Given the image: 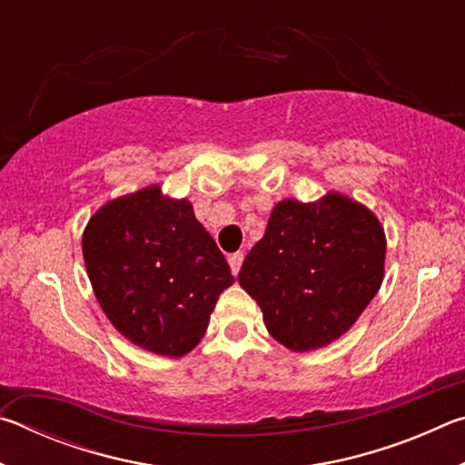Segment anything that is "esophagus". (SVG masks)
Here are the masks:
<instances>
[{
    "mask_svg": "<svg viewBox=\"0 0 465 465\" xmlns=\"http://www.w3.org/2000/svg\"><path fill=\"white\" fill-rule=\"evenodd\" d=\"M227 262H230V266H232V272L238 274L240 269H242V262H243V254H242V252H235V254L227 258Z\"/></svg>",
    "mask_w": 465,
    "mask_h": 465,
    "instance_id": "esophagus-1",
    "label": "esophagus"
}]
</instances>
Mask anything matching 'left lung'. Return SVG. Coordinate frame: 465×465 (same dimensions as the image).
Instances as JSON below:
<instances>
[{"label":"left lung","mask_w":465,"mask_h":465,"mask_svg":"<svg viewBox=\"0 0 465 465\" xmlns=\"http://www.w3.org/2000/svg\"><path fill=\"white\" fill-rule=\"evenodd\" d=\"M385 233L363 204L328 193L281 201L238 274L266 330L291 351L320 349L355 324L383 281Z\"/></svg>","instance_id":"obj_1"}]
</instances>
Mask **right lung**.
I'll use <instances>...</instances> for the list:
<instances>
[{"label": "right lung", "mask_w": 465, "mask_h": 465, "mask_svg": "<svg viewBox=\"0 0 465 465\" xmlns=\"http://www.w3.org/2000/svg\"><path fill=\"white\" fill-rule=\"evenodd\" d=\"M84 262L102 312L133 344L183 357L201 342L233 277L193 204L153 184L100 207L85 225Z\"/></svg>", "instance_id": "add662e5"}]
</instances>
